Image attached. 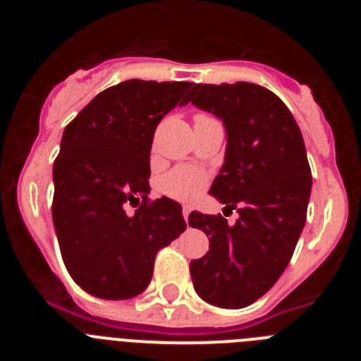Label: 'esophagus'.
Masks as SVG:
<instances>
[{"label": "esophagus", "instance_id": "1", "mask_svg": "<svg viewBox=\"0 0 361 361\" xmlns=\"http://www.w3.org/2000/svg\"><path fill=\"white\" fill-rule=\"evenodd\" d=\"M190 212H191L190 206H184V209H183V216H184V220H186V222H188V216H190Z\"/></svg>", "mask_w": 361, "mask_h": 361}]
</instances>
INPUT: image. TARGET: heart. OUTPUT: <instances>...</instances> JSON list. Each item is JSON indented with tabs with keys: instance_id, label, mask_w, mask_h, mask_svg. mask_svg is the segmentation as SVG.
<instances>
[{
	"instance_id": "obj_1",
	"label": "heart",
	"mask_w": 361,
	"mask_h": 361,
	"mask_svg": "<svg viewBox=\"0 0 361 361\" xmlns=\"http://www.w3.org/2000/svg\"><path fill=\"white\" fill-rule=\"evenodd\" d=\"M206 177L197 168H177L175 171L168 173L162 180V191L166 195L173 197L178 200H191L193 197L199 195V191L202 190Z\"/></svg>"
}]
</instances>
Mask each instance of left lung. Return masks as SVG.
<instances>
[{
	"instance_id": "1",
	"label": "left lung",
	"mask_w": 361,
	"mask_h": 361,
	"mask_svg": "<svg viewBox=\"0 0 361 361\" xmlns=\"http://www.w3.org/2000/svg\"><path fill=\"white\" fill-rule=\"evenodd\" d=\"M190 101L224 124V164L209 195L238 212L231 226L190 213L191 228L209 237L208 253L191 260V280L208 304L240 309L275 286L305 226L312 178L304 137L288 106L253 82L195 85Z\"/></svg>"
}]
</instances>
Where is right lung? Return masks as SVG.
<instances>
[{
	"mask_svg": "<svg viewBox=\"0 0 361 361\" xmlns=\"http://www.w3.org/2000/svg\"><path fill=\"white\" fill-rule=\"evenodd\" d=\"M188 81L130 79L95 95L63 132L54 162L52 219L63 262L86 293L104 300L141 295L161 247L186 229L175 200L149 202L153 133L190 103ZM141 202L132 217L123 204Z\"/></svg>",
	"mask_w": 361,
	"mask_h": 361,
	"instance_id": "1",
	"label": "right lung"
}]
</instances>
